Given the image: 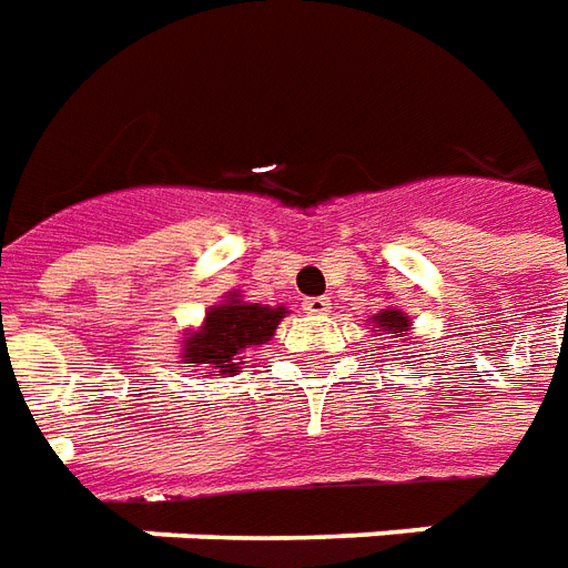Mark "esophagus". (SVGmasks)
<instances>
[{
  "instance_id": "34e87169",
  "label": "esophagus",
  "mask_w": 568,
  "mask_h": 568,
  "mask_svg": "<svg viewBox=\"0 0 568 568\" xmlns=\"http://www.w3.org/2000/svg\"><path fill=\"white\" fill-rule=\"evenodd\" d=\"M303 308L308 315H327L329 308H333V303H329V296H308L303 303Z\"/></svg>"
}]
</instances>
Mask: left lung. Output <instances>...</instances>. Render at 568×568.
I'll list each match as a JSON object with an SVG mask.
<instances>
[{"label":"left lung","instance_id":"8db88e82","mask_svg":"<svg viewBox=\"0 0 568 568\" xmlns=\"http://www.w3.org/2000/svg\"><path fill=\"white\" fill-rule=\"evenodd\" d=\"M373 327L394 333V336H406L413 329V321L400 312V308H382L379 315L373 317Z\"/></svg>","mask_w":568,"mask_h":568}]
</instances>
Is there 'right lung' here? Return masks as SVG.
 <instances>
[{
  "mask_svg": "<svg viewBox=\"0 0 568 568\" xmlns=\"http://www.w3.org/2000/svg\"><path fill=\"white\" fill-rule=\"evenodd\" d=\"M287 315L284 305L244 303L241 293H229L220 305L207 308V317L199 329L183 336V364L211 367L216 376L239 373L241 352L263 345L275 336L281 317Z\"/></svg>",
  "mask_w": 568,
  "mask_h": 568,
  "instance_id": "1",
  "label": "right lung"
}]
</instances>
